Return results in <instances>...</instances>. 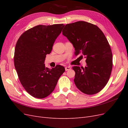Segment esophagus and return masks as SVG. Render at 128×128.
Masks as SVG:
<instances>
[{"instance_id": "obj_1", "label": "esophagus", "mask_w": 128, "mask_h": 128, "mask_svg": "<svg viewBox=\"0 0 128 128\" xmlns=\"http://www.w3.org/2000/svg\"><path fill=\"white\" fill-rule=\"evenodd\" d=\"M70 69H71V68H70V67H69V66L66 67H65V70H66V71H68V70H70Z\"/></svg>"}]
</instances>
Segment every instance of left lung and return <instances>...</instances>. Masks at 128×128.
I'll list each match as a JSON object with an SVG mask.
<instances>
[{
    "instance_id": "8db88e82",
    "label": "left lung",
    "mask_w": 128,
    "mask_h": 128,
    "mask_svg": "<svg viewBox=\"0 0 128 128\" xmlns=\"http://www.w3.org/2000/svg\"><path fill=\"white\" fill-rule=\"evenodd\" d=\"M63 35L75 48V54L82 52L86 58L85 68L74 66V83L86 94H97L106 86L113 67V56L108 40L98 27L78 21L65 26Z\"/></svg>"
}]
</instances>
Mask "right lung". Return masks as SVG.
<instances>
[{"label": "right lung", "instance_id": "right-lung-1", "mask_svg": "<svg viewBox=\"0 0 128 128\" xmlns=\"http://www.w3.org/2000/svg\"><path fill=\"white\" fill-rule=\"evenodd\" d=\"M64 25H38L23 33L16 42L14 66L18 78L26 91L34 98L42 99L54 90L64 67L50 69L44 64L56 40Z\"/></svg>", "mask_w": 128, "mask_h": 128}]
</instances>
